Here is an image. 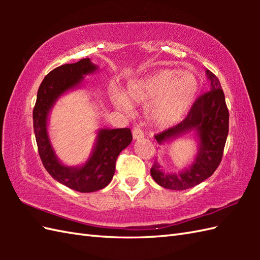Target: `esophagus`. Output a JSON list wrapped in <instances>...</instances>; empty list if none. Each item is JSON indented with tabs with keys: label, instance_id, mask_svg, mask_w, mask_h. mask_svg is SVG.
Returning <instances> with one entry per match:
<instances>
[{
	"label": "esophagus",
	"instance_id": "esophagus-1",
	"mask_svg": "<svg viewBox=\"0 0 260 260\" xmlns=\"http://www.w3.org/2000/svg\"><path fill=\"white\" fill-rule=\"evenodd\" d=\"M132 133H133V139L134 140H141V139H143V137H144V133H143V131L141 128H139V127H135Z\"/></svg>",
	"mask_w": 260,
	"mask_h": 260
}]
</instances>
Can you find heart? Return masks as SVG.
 Masks as SVG:
<instances>
[{"label": "heart", "instance_id": "obj_1", "mask_svg": "<svg viewBox=\"0 0 260 260\" xmlns=\"http://www.w3.org/2000/svg\"><path fill=\"white\" fill-rule=\"evenodd\" d=\"M199 91V81L191 73L178 69H159L144 78L131 81L124 93L115 92L114 104L131 110V102L147 104L146 118L152 124L167 127L175 124L192 106Z\"/></svg>", "mask_w": 260, "mask_h": 260}]
</instances>
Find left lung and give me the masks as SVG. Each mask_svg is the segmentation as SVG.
I'll use <instances>...</instances> for the list:
<instances>
[{
  "instance_id": "8db88e82",
  "label": "left lung",
  "mask_w": 260,
  "mask_h": 260,
  "mask_svg": "<svg viewBox=\"0 0 260 260\" xmlns=\"http://www.w3.org/2000/svg\"><path fill=\"white\" fill-rule=\"evenodd\" d=\"M206 74L210 80V91L197 99L180 124L155 135L159 145L187 133H194L199 142L192 164L181 172H165L157 159L154 162L152 178L165 189L180 191L200 184L213 174L221 162L229 132V112L219 79L211 71L206 70Z\"/></svg>"
}]
</instances>
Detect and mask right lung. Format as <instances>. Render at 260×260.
<instances>
[{"mask_svg":"<svg viewBox=\"0 0 260 260\" xmlns=\"http://www.w3.org/2000/svg\"><path fill=\"white\" fill-rule=\"evenodd\" d=\"M97 70L98 66L92 63L89 58L53 69L39 87L33 108V128L43 167L54 180L82 193L98 191L110 183L115 173L116 159L133 140L129 128H99L89 157L77 167L63 164L54 152L48 133L50 112L60 97L79 88L85 76Z\"/></svg>","mask_w":260,"mask_h":260,"instance_id":"right-lung-1","label":"right lung"}]
</instances>
